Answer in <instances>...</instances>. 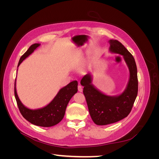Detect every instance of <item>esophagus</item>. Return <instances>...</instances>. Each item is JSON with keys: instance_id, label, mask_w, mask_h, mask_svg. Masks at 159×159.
I'll return each instance as SVG.
<instances>
[{"instance_id": "34e87169", "label": "esophagus", "mask_w": 159, "mask_h": 159, "mask_svg": "<svg viewBox=\"0 0 159 159\" xmlns=\"http://www.w3.org/2000/svg\"><path fill=\"white\" fill-rule=\"evenodd\" d=\"M78 91H80V92H82L83 91V87L81 85H78Z\"/></svg>"}]
</instances>
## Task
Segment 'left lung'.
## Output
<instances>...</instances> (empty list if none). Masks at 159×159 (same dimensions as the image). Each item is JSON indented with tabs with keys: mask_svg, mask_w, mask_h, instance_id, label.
I'll return each mask as SVG.
<instances>
[{
	"mask_svg": "<svg viewBox=\"0 0 159 159\" xmlns=\"http://www.w3.org/2000/svg\"><path fill=\"white\" fill-rule=\"evenodd\" d=\"M110 51L123 56L129 67L130 78L127 89L116 97L101 93L91 84L90 74L85 75L81 80L89 112L93 121L98 125H105L117 122L127 117L131 112L138 93L137 69L135 61L121 42L110 40Z\"/></svg>",
	"mask_w": 159,
	"mask_h": 159,
	"instance_id": "1",
	"label": "left lung"
}]
</instances>
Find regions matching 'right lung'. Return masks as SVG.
Returning a JSON list of instances; mask_svg holds the SVG:
<instances>
[{"mask_svg": "<svg viewBox=\"0 0 159 159\" xmlns=\"http://www.w3.org/2000/svg\"><path fill=\"white\" fill-rule=\"evenodd\" d=\"M39 46V44L31 45L28 50L21 56L18 66ZM77 91L78 81H71L60 90L54 99L47 106L39 109L32 110L23 105L19 99L16 90V81L14 82V95L18 109L23 117L33 125L44 127L54 126L61 121L64 117L67 105L72 96L77 93Z\"/></svg>", "mask_w": 159, "mask_h": 159, "instance_id": "obj_1", "label": "right lung"}]
</instances>
